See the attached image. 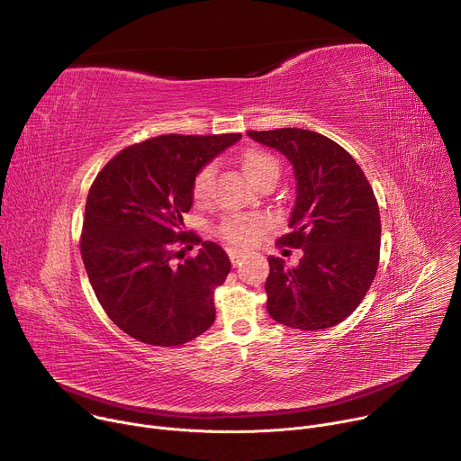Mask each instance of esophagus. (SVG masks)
I'll list each match as a JSON object with an SVG mask.
<instances>
[{"mask_svg": "<svg viewBox=\"0 0 461 461\" xmlns=\"http://www.w3.org/2000/svg\"><path fill=\"white\" fill-rule=\"evenodd\" d=\"M228 255H230V258L233 262V267H239L240 262L246 258V253H242L240 249H228Z\"/></svg>", "mask_w": 461, "mask_h": 461, "instance_id": "1", "label": "esophagus"}]
</instances>
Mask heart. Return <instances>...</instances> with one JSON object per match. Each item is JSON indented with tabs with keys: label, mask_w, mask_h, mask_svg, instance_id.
Masks as SVG:
<instances>
[{
	"label": "heart",
	"mask_w": 461,
	"mask_h": 461,
	"mask_svg": "<svg viewBox=\"0 0 461 461\" xmlns=\"http://www.w3.org/2000/svg\"><path fill=\"white\" fill-rule=\"evenodd\" d=\"M242 169L253 184H257L267 175H272V173L279 175L277 160L265 151H255V149L246 151L242 155ZM213 175H215V167L212 164L204 166L199 173L194 175L191 184V193L196 203H204L208 199ZM262 226H265V221L258 217H231L222 224L221 233L226 240L233 244H249L255 240Z\"/></svg>",
	"instance_id": "obj_1"
}]
</instances>
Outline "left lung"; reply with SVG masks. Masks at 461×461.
<instances>
[{
    "label": "left lung",
    "instance_id": "left-lung-1",
    "mask_svg": "<svg viewBox=\"0 0 461 461\" xmlns=\"http://www.w3.org/2000/svg\"><path fill=\"white\" fill-rule=\"evenodd\" d=\"M251 140L288 158L295 204L277 242L301 248L288 268L268 257V313L297 330H322L348 317L366 295L379 262L381 222L374 191L357 162L334 140L308 129L248 131Z\"/></svg>",
    "mask_w": 461,
    "mask_h": 461
}]
</instances>
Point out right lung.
Segmentation results:
<instances>
[{"mask_svg": "<svg viewBox=\"0 0 461 461\" xmlns=\"http://www.w3.org/2000/svg\"><path fill=\"white\" fill-rule=\"evenodd\" d=\"M242 139L162 135L120 151L95 178L82 233V258L109 319L137 341L178 347L215 321L213 288L231 262L226 251L185 233L194 175ZM202 242L193 259L172 262V246Z\"/></svg>", "mask_w": 461, "mask_h": 461, "instance_id": "obj_1", "label": "right lung"}]
</instances>
